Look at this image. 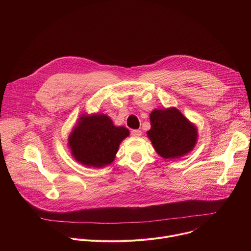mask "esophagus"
Here are the masks:
<instances>
[{"label":"esophagus","mask_w":251,"mask_h":251,"mask_svg":"<svg viewBox=\"0 0 251 251\" xmlns=\"http://www.w3.org/2000/svg\"><path fill=\"white\" fill-rule=\"evenodd\" d=\"M131 135L134 136V137H140V136L142 135V131H141V130H138V129L132 130V131H131Z\"/></svg>","instance_id":"obj_1"}]
</instances>
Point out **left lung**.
Segmentation results:
<instances>
[{
    "label": "left lung",
    "mask_w": 251,
    "mask_h": 251,
    "mask_svg": "<svg viewBox=\"0 0 251 251\" xmlns=\"http://www.w3.org/2000/svg\"><path fill=\"white\" fill-rule=\"evenodd\" d=\"M151 129L147 135L156 152L164 159H176L196 146L198 129L175 107L155 109L150 114Z\"/></svg>",
    "instance_id": "left-lung-1"
}]
</instances>
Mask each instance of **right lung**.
<instances>
[{
  "label": "right lung",
  "mask_w": 251,
  "mask_h": 251,
  "mask_svg": "<svg viewBox=\"0 0 251 251\" xmlns=\"http://www.w3.org/2000/svg\"><path fill=\"white\" fill-rule=\"evenodd\" d=\"M129 130L116 127L104 114H82L68 137V146L75 160L87 167L101 168L111 164L120 143Z\"/></svg>",
  "instance_id": "add662e5"
}]
</instances>
